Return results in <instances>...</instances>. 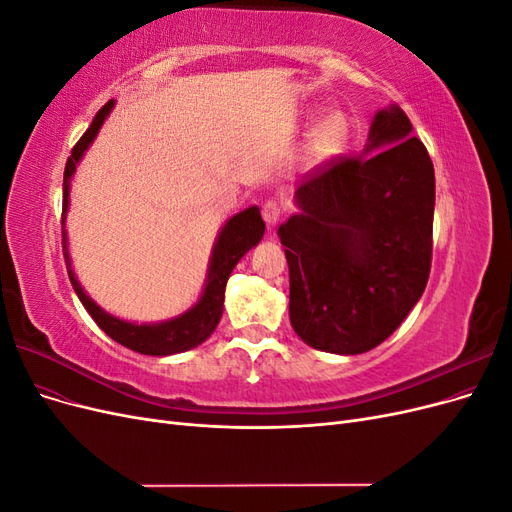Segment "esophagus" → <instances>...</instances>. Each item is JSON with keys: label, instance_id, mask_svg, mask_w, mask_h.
<instances>
[{"label": "esophagus", "instance_id": "esophagus-1", "mask_svg": "<svg viewBox=\"0 0 512 512\" xmlns=\"http://www.w3.org/2000/svg\"><path fill=\"white\" fill-rule=\"evenodd\" d=\"M262 218H265V222H267L269 226L280 222V218H282V207H280V203H277V200H267V203L262 205Z\"/></svg>", "mask_w": 512, "mask_h": 512}]
</instances>
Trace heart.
<instances>
[{"label":"heart","instance_id":"obj_1","mask_svg":"<svg viewBox=\"0 0 512 512\" xmlns=\"http://www.w3.org/2000/svg\"><path fill=\"white\" fill-rule=\"evenodd\" d=\"M348 138V119L342 113H329L309 136L307 153L312 160L331 158L344 147Z\"/></svg>","mask_w":512,"mask_h":512}]
</instances>
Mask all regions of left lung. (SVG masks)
<instances>
[{"label": "left lung", "mask_w": 512, "mask_h": 512, "mask_svg": "<svg viewBox=\"0 0 512 512\" xmlns=\"http://www.w3.org/2000/svg\"><path fill=\"white\" fill-rule=\"evenodd\" d=\"M399 106L374 117L369 143L307 173L301 213L280 226L290 324L307 346L361 354L421 299L433 250L436 177Z\"/></svg>", "instance_id": "left-lung-1"}]
</instances>
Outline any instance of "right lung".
<instances>
[{
    "label": "right lung",
    "mask_w": 512,
    "mask_h": 512,
    "mask_svg": "<svg viewBox=\"0 0 512 512\" xmlns=\"http://www.w3.org/2000/svg\"><path fill=\"white\" fill-rule=\"evenodd\" d=\"M113 100H108L100 111L96 113L91 126L87 132L79 138V143L72 147V156L66 162L64 168V211H61V226H64L66 220V209H68V196H70V179L76 168V162L83 158L85 149L94 141L98 130L102 128V123L106 115L111 113ZM265 235V222L260 218L258 207H250L241 213H237L235 218H230L228 224L222 228L218 241H215L213 247V256H211V267H209V277H207V286L200 301L188 309V312L166 320L158 324H134L119 320L111 314H106L104 309H100L94 301H91L81 284L76 282V277L70 267V256H68V241H66V230L61 228V245H64V258H66V267L74 292L79 294L81 303L89 312V316L96 320L98 327L115 339L117 344L126 346L134 352L141 354H151V356H166V354H177L185 352L190 348H196L205 342V339L215 331L218 322L222 318V309H224V288L230 277V271L237 267V262L241 256L252 250V247Z\"/></svg>",
    "instance_id": "add662e5"
}]
</instances>
